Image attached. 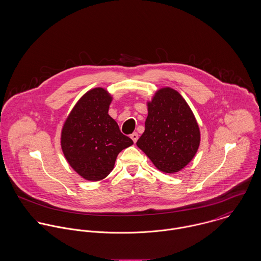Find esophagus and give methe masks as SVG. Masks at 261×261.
Masks as SVG:
<instances>
[{"label":"esophagus","instance_id":"esophagus-1","mask_svg":"<svg viewBox=\"0 0 261 261\" xmlns=\"http://www.w3.org/2000/svg\"><path fill=\"white\" fill-rule=\"evenodd\" d=\"M130 138H132V140L134 141V143H136V142L138 141V139H139V135H138V133H134V134H132V135H130Z\"/></svg>","mask_w":261,"mask_h":261}]
</instances>
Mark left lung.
Wrapping results in <instances>:
<instances>
[{
	"label": "left lung",
	"instance_id": "left-lung-1",
	"mask_svg": "<svg viewBox=\"0 0 261 261\" xmlns=\"http://www.w3.org/2000/svg\"><path fill=\"white\" fill-rule=\"evenodd\" d=\"M146 129L138 140L158 170L179 172L194 158L200 145V130L185 99L172 88H163L148 103Z\"/></svg>",
	"mask_w": 261,
	"mask_h": 261
}]
</instances>
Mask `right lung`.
Here are the masks:
<instances>
[{"label":"right lung","instance_id":"obj_1","mask_svg":"<svg viewBox=\"0 0 261 261\" xmlns=\"http://www.w3.org/2000/svg\"><path fill=\"white\" fill-rule=\"evenodd\" d=\"M112 96L103 88L85 93L67 117L61 147L69 165L84 179L99 181L113 169L117 154L134 144L109 114Z\"/></svg>","mask_w":261,"mask_h":261}]
</instances>
